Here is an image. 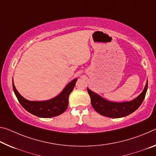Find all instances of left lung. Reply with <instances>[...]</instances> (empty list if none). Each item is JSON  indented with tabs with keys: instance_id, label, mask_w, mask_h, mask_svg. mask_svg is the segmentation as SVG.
Listing matches in <instances>:
<instances>
[{
	"instance_id": "left-lung-1",
	"label": "left lung",
	"mask_w": 156,
	"mask_h": 156,
	"mask_svg": "<svg viewBox=\"0 0 156 156\" xmlns=\"http://www.w3.org/2000/svg\"><path fill=\"white\" fill-rule=\"evenodd\" d=\"M148 88L147 82L142 92L134 100L127 102H111L101 97L97 94L87 88V91L91 98V103L96 112L105 117L120 118L126 117L137 109L144 101Z\"/></svg>"
}]
</instances>
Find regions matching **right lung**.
I'll return each instance as SVG.
<instances>
[{
  "mask_svg": "<svg viewBox=\"0 0 156 156\" xmlns=\"http://www.w3.org/2000/svg\"><path fill=\"white\" fill-rule=\"evenodd\" d=\"M77 80L78 78H76L71 81L56 97L44 101L27 100L18 92L14 83H12V87L19 102L28 112L39 117L50 118L61 115L67 109L69 96L75 87Z\"/></svg>",
  "mask_w": 156,
  "mask_h": 156,
  "instance_id": "add662e5",
  "label": "right lung"
}]
</instances>
